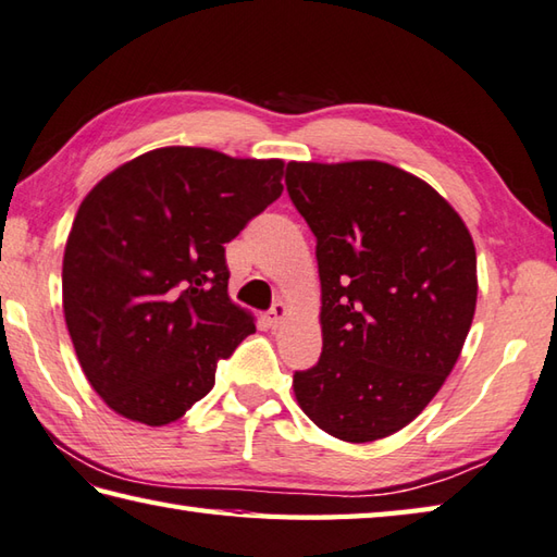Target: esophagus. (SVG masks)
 <instances>
[{
    "mask_svg": "<svg viewBox=\"0 0 557 557\" xmlns=\"http://www.w3.org/2000/svg\"><path fill=\"white\" fill-rule=\"evenodd\" d=\"M285 319H287V304L277 299V301L270 307V311H268V321H270L272 329H280V325L285 323Z\"/></svg>",
    "mask_w": 557,
    "mask_h": 557,
    "instance_id": "34e87169",
    "label": "esophagus"
}]
</instances>
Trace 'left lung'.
<instances>
[{"label":"left lung","instance_id":"left-lung-1","mask_svg":"<svg viewBox=\"0 0 557 557\" xmlns=\"http://www.w3.org/2000/svg\"><path fill=\"white\" fill-rule=\"evenodd\" d=\"M315 236L321 359L294 396L323 432L374 442L406 428L451 374L471 331L473 238L454 207L384 161L287 163Z\"/></svg>","mask_w":557,"mask_h":557}]
</instances>
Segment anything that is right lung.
<instances>
[{"mask_svg":"<svg viewBox=\"0 0 557 557\" xmlns=\"http://www.w3.org/2000/svg\"><path fill=\"white\" fill-rule=\"evenodd\" d=\"M280 159L163 147L86 195L62 307L86 379L117 416L161 428L210 394L253 315L228 299L224 244L282 195Z\"/></svg>","mask_w":557,"mask_h":557,"instance_id":"add662e5","label":"right lung"}]
</instances>
